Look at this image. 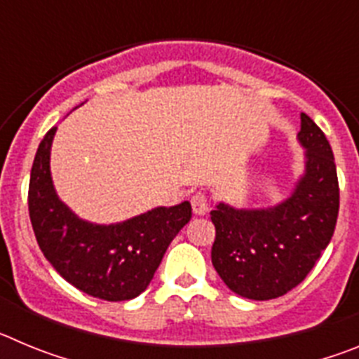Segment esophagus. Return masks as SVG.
<instances>
[{"instance_id":"1","label":"esophagus","mask_w":359,"mask_h":359,"mask_svg":"<svg viewBox=\"0 0 359 359\" xmlns=\"http://www.w3.org/2000/svg\"><path fill=\"white\" fill-rule=\"evenodd\" d=\"M192 203V210L198 215H205L208 210H210V201H208V196L205 192H196L190 199Z\"/></svg>"}]
</instances>
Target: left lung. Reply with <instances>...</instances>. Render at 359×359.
Returning <instances> with one entry per match:
<instances>
[{
    "label": "left lung",
    "mask_w": 359,
    "mask_h": 359,
    "mask_svg": "<svg viewBox=\"0 0 359 359\" xmlns=\"http://www.w3.org/2000/svg\"><path fill=\"white\" fill-rule=\"evenodd\" d=\"M298 140L306 174L286 201L266 210H236L219 203L212 264L233 293L271 300L297 287L331 243L340 210V187L331 145L306 113Z\"/></svg>",
    "instance_id": "left-lung-1"
}]
</instances>
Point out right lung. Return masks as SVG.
Masks as SVG:
<instances>
[{
	"mask_svg": "<svg viewBox=\"0 0 359 359\" xmlns=\"http://www.w3.org/2000/svg\"><path fill=\"white\" fill-rule=\"evenodd\" d=\"M57 128L44 135L32 165L28 214L43 255L65 280L95 298L120 302L138 297L192 217V207H160L118 224L82 221L57 198L50 176V147Z\"/></svg>",
	"mask_w": 359,
	"mask_h": 359,
	"instance_id": "1",
	"label": "right lung"
}]
</instances>
